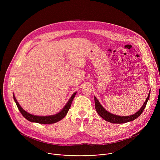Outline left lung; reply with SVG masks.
<instances>
[{
  "label": "left lung",
  "mask_w": 160,
  "mask_h": 160,
  "mask_svg": "<svg viewBox=\"0 0 160 160\" xmlns=\"http://www.w3.org/2000/svg\"><path fill=\"white\" fill-rule=\"evenodd\" d=\"M150 96V92L148 94V96L144 102L143 106L141 107V108L137 112H135L134 115L128 116V117H120V116H117L115 115H113V114H111L107 111L99 103L98 100L96 97H94V101H95V106H96V109L99 115L101 117H102L104 120L106 121L112 123H127L128 122H131L136 119L137 118H138L144 110L146 104L149 100Z\"/></svg>",
  "instance_id": "1"
}]
</instances>
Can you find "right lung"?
<instances>
[{"instance_id": "right-lung-1", "label": "right lung", "mask_w": 160, "mask_h": 160, "mask_svg": "<svg viewBox=\"0 0 160 160\" xmlns=\"http://www.w3.org/2000/svg\"><path fill=\"white\" fill-rule=\"evenodd\" d=\"M76 94H77V92H75L72 95V96L71 97L70 100L68 101L67 104L65 105V106L63 108V109L59 112H58V114H56V115H54L45 116V117L35 116V115H31V114L25 111L20 106V105L18 102V101L16 99V98L14 95H13V98H14V101L16 102V104L17 105L18 109L19 110L20 112L21 113V115L23 116L27 120H28V121H30L31 122H36V123H38L40 124H52V123H56V122L60 121L66 115L68 110L70 109V108L71 107L72 102L73 99H74Z\"/></svg>"}]
</instances>
